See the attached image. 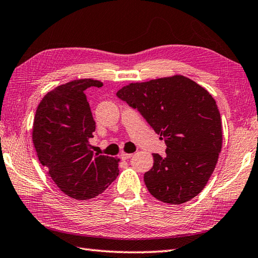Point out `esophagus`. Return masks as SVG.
I'll list each match as a JSON object with an SVG mask.
<instances>
[{
	"label": "esophagus",
	"instance_id": "1",
	"mask_svg": "<svg viewBox=\"0 0 258 258\" xmlns=\"http://www.w3.org/2000/svg\"><path fill=\"white\" fill-rule=\"evenodd\" d=\"M131 157H133V153H125V152H122L121 154H120V158H121L122 160H128V159H130Z\"/></svg>",
	"mask_w": 258,
	"mask_h": 258
}]
</instances>
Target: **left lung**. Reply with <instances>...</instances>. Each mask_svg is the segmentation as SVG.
I'll use <instances>...</instances> for the list:
<instances>
[{"label":"left lung","mask_w":258,"mask_h":258,"mask_svg":"<svg viewBox=\"0 0 258 258\" xmlns=\"http://www.w3.org/2000/svg\"><path fill=\"white\" fill-rule=\"evenodd\" d=\"M117 96L138 109L167 145V156L153 153V167L144 176L151 196L169 204L197 197L222 149L221 114L213 97L181 75L131 83Z\"/></svg>","instance_id":"obj_1"}]
</instances>
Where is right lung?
<instances>
[{"mask_svg": "<svg viewBox=\"0 0 258 258\" xmlns=\"http://www.w3.org/2000/svg\"><path fill=\"white\" fill-rule=\"evenodd\" d=\"M99 81L76 79L44 96L33 122V144L47 174L66 196L88 200L98 196L119 174L118 158L91 151L96 122L85 90Z\"/></svg>", "mask_w": 258, "mask_h": 258, "instance_id": "obj_1", "label": "right lung"}]
</instances>
